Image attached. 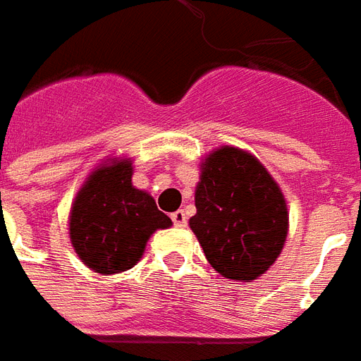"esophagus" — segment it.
Here are the masks:
<instances>
[{
  "label": "esophagus",
  "instance_id": "34e87169",
  "mask_svg": "<svg viewBox=\"0 0 361 361\" xmlns=\"http://www.w3.org/2000/svg\"><path fill=\"white\" fill-rule=\"evenodd\" d=\"M171 219H173V223H175L177 227H186V213H184L183 209H178V212L173 213Z\"/></svg>",
  "mask_w": 361,
  "mask_h": 361
}]
</instances>
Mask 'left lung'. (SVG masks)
I'll list each match as a JSON object with an SVG mask.
<instances>
[{"label": "left lung", "mask_w": 361, "mask_h": 361, "mask_svg": "<svg viewBox=\"0 0 361 361\" xmlns=\"http://www.w3.org/2000/svg\"><path fill=\"white\" fill-rule=\"evenodd\" d=\"M192 233L207 262L225 279L252 283L277 262L288 235L281 186L256 155L235 146L200 163Z\"/></svg>", "instance_id": "left-lung-1"}]
</instances>
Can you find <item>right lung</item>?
Returning <instances> with one entry per match:
<instances>
[{
    "label": "right lung",
    "mask_w": 361,
    "mask_h": 361,
    "mask_svg": "<svg viewBox=\"0 0 361 361\" xmlns=\"http://www.w3.org/2000/svg\"><path fill=\"white\" fill-rule=\"evenodd\" d=\"M133 159L107 157L86 177L69 212L76 256L99 275H115L140 262L149 236L173 221L133 184Z\"/></svg>",
    "instance_id": "1"
}]
</instances>
